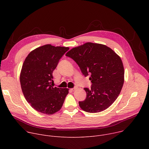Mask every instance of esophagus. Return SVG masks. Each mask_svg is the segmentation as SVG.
Wrapping results in <instances>:
<instances>
[{"mask_svg": "<svg viewBox=\"0 0 149 149\" xmlns=\"http://www.w3.org/2000/svg\"><path fill=\"white\" fill-rule=\"evenodd\" d=\"M75 90H76V88H71V91H75Z\"/></svg>", "mask_w": 149, "mask_h": 149, "instance_id": "obj_1", "label": "esophagus"}]
</instances>
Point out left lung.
<instances>
[{
    "label": "left lung",
    "mask_w": 149,
    "mask_h": 149,
    "mask_svg": "<svg viewBox=\"0 0 149 149\" xmlns=\"http://www.w3.org/2000/svg\"><path fill=\"white\" fill-rule=\"evenodd\" d=\"M66 56L73 59L85 77L91 75L90 90L84 88L87 97L79 101L80 108L95 113L108 109L119 95L124 81L121 58L103 44L87 42L72 48Z\"/></svg>",
    "instance_id": "obj_1"
}]
</instances>
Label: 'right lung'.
Listing matches in <instances>:
<instances>
[{"label":"right lung","instance_id":"1","mask_svg":"<svg viewBox=\"0 0 149 149\" xmlns=\"http://www.w3.org/2000/svg\"><path fill=\"white\" fill-rule=\"evenodd\" d=\"M69 49L45 45L32 51L24 62L21 88L27 102L38 112L51 115L62 107L69 89L53 87L50 81L59 60Z\"/></svg>","mask_w":149,"mask_h":149}]
</instances>
